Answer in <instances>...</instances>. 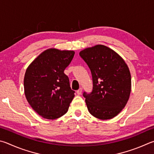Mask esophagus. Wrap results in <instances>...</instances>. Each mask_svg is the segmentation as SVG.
<instances>
[{
  "mask_svg": "<svg viewBox=\"0 0 154 154\" xmlns=\"http://www.w3.org/2000/svg\"><path fill=\"white\" fill-rule=\"evenodd\" d=\"M82 92V88H79V90L76 91V93H77V94H78V95H81Z\"/></svg>",
  "mask_w": 154,
  "mask_h": 154,
  "instance_id": "1",
  "label": "esophagus"
}]
</instances>
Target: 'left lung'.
<instances>
[{"mask_svg": "<svg viewBox=\"0 0 154 154\" xmlns=\"http://www.w3.org/2000/svg\"><path fill=\"white\" fill-rule=\"evenodd\" d=\"M93 77V91L83 93L88 112L101 120L114 118L128 101L131 75L124 59L112 48L97 45L81 51Z\"/></svg>", "mask_w": 154, "mask_h": 154, "instance_id": "8db88e82", "label": "left lung"}]
</instances>
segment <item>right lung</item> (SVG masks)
Masks as SVG:
<instances>
[{
  "instance_id": "obj_1",
  "label": "right lung",
  "mask_w": 154,
  "mask_h": 154,
  "mask_svg": "<svg viewBox=\"0 0 154 154\" xmlns=\"http://www.w3.org/2000/svg\"><path fill=\"white\" fill-rule=\"evenodd\" d=\"M74 51L48 48L27 68L23 86L27 101L38 114L55 120L66 114L74 91L64 70L72 61Z\"/></svg>"
}]
</instances>
